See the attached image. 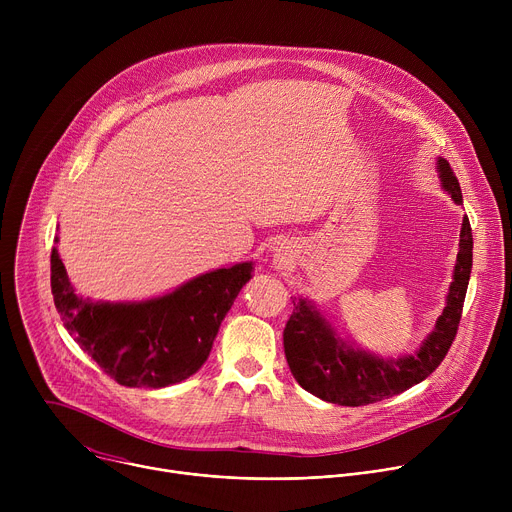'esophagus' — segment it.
<instances>
[{
  "label": "esophagus",
  "mask_w": 512,
  "mask_h": 512,
  "mask_svg": "<svg viewBox=\"0 0 512 512\" xmlns=\"http://www.w3.org/2000/svg\"><path fill=\"white\" fill-rule=\"evenodd\" d=\"M291 257H294V253H291V247H287L285 243H277V247H273V259L277 263H287Z\"/></svg>",
  "instance_id": "esophagus-1"
}]
</instances>
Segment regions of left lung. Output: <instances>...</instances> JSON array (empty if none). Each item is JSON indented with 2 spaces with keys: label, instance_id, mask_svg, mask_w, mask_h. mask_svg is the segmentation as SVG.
<instances>
[{
  "label": "left lung",
  "instance_id": "8db88e82",
  "mask_svg": "<svg viewBox=\"0 0 512 512\" xmlns=\"http://www.w3.org/2000/svg\"><path fill=\"white\" fill-rule=\"evenodd\" d=\"M437 178L456 204H462L460 182L448 160L437 158ZM472 271V229L462 221L460 251L456 257L446 308L433 330L413 354L381 358L342 338L334 324L308 298H296L283 330V348L294 379L322 401L358 407L407 391L427 379L446 358L462 318Z\"/></svg>",
  "mask_w": 512,
  "mask_h": 512
}]
</instances>
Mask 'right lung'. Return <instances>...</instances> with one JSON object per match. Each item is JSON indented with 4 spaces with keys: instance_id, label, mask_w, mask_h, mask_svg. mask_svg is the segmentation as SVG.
<instances>
[{
    "instance_id": "1",
    "label": "right lung",
    "mask_w": 512,
    "mask_h": 512,
    "mask_svg": "<svg viewBox=\"0 0 512 512\" xmlns=\"http://www.w3.org/2000/svg\"><path fill=\"white\" fill-rule=\"evenodd\" d=\"M251 275L253 261H243L206 271L158 298L95 302L72 287L56 247L50 255L54 306L66 332L119 385L145 389L176 385L202 367Z\"/></svg>"
}]
</instances>
